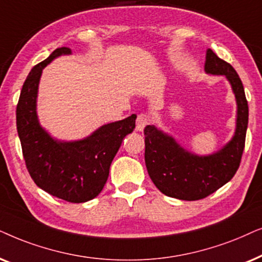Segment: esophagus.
Wrapping results in <instances>:
<instances>
[{"mask_svg": "<svg viewBox=\"0 0 262 262\" xmlns=\"http://www.w3.org/2000/svg\"><path fill=\"white\" fill-rule=\"evenodd\" d=\"M149 123V117L146 114H140L138 115L137 118V130L138 132H142L144 128Z\"/></svg>", "mask_w": 262, "mask_h": 262, "instance_id": "obj_1", "label": "esophagus"}]
</instances>
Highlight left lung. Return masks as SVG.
<instances>
[{
  "label": "left lung",
  "mask_w": 262,
  "mask_h": 262,
  "mask_svg": "<svg viewBox=\"0 0 262 262\" xmlns=\"http://www.w3.org/2000/svg\"><path fill=\"white\" fill-rule=\"evenodd\" d=\"M205 72L224 75L236 98V130L224 147L213 155L198 156L155 125L144 129L145 163L152 182L163 194L180 200H200L228 183L238 169L245 149L248 102L238 74L211 49L206 51Z\"/></svg>",
  "instance_id": "obj_1"
}]
</instances>
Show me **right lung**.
Here are the masks:
<instances>
[{
    "instance_id": "1",
    "label": "right lung",
    "mask_w": 262,
    "mask_h": 262,
    "mask_svg": "<svg viewBox=\"0 0 262 262\" xmlns=\"http://www.w3.org/2000/svg\"><path fill=\"white\" fill-rule=\"evenodd\" d=\"M71 54L69 48H58L32 68L16 105V129L34 183L52 196L80 204L102 191L122 140L134 130L137 115L104 124L82 140L58 141L51 138L38 121V85L41 72L52 60Z\"/></svg>"
}]
</instances>
